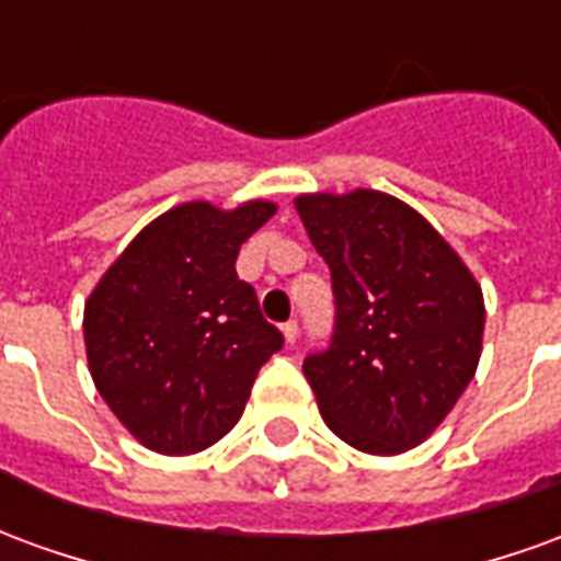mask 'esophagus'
<instances>
[{
    "instance_id": "34e87169",
    "label": "esophagus",
    "mask_w": 561,
    "mask_h": 561,
    "mask_svg": "<svg viewBox=\"0 0 561 561\" xmlns=\"http://www.w3.org/2000/svg\"><path fill=\"white\" fill-rule=\"evenodd\" d=\"M297 333H300L297 321H285V324H282V336H285V342H288V345H294V342H297Z\"/></svg>"
}]
</instances>
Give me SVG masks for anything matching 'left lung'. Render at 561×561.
I'll use <instances>...</instances> for the list:
<instances>
[{"instance_id": "obj_1", "label": "left lung", "mask_w": 561, "mask_h": 561, "mask_svg": "<svg viewBox=\"0 0 561 561\" xmlns=\"http://www.w3.org/2000/svg\"><path fill=\"white\" fill-rule=\"evenodd\" d=\"M294 207L336 297L330 348L304 360L321 417L364 454L412 450L474 378L486 321L481 285L400 197L316 192L294 197Z\"/></svg>"}]
</instances>
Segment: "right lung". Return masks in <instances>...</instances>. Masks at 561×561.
I'll return each instance as SVG.
<instances>
[{
    "label": "right lung",
    "mask_w": 561,
    "mask_h": 561,
    "mask_svg": "<svg viewBox=\"0 0 561 561\" xmlns=\"http://www.w3.org/2000/svg\"><path fill=\"white\" fill-rule=\"evenodd\" d=\"M276 213L188 201L123 249L83 306L90 376L140 445L185 457L233 430L282 333L237 279L240 245Z\"/></svg>",
    "instance_id": "add662e5"
}]
</instances>
